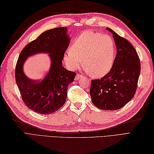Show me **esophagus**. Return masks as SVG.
<instances>
[{
    "label": "esophagus",
    "mask_w": 154,
    "mask_h": 154,
    "mask_svg": "<svg viewBox=\"0 0 154 154\" xmlns=\"http://www.w3.org/2000/svg\"><path fill=\"white\" fill-rule=\"evenodd\" d=\"M83 77V75L82 74H77L76 78H75V80H80L81 78Z\"/></svg>",
    "instance_id": "34e87169"
}]
</instances>
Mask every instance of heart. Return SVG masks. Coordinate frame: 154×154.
<instances>
[{
  "mask_svg": "<svg viewBox=\"0 0 154 154\" xmlns=\"http://www.w3.org/2000/svg\"><path fill=\"white\" fill-rule=\"evenodd\" d=\"M115 44L109 35L86 31L77 36L64 60L71 69L78 68L83 61L85 70L95 77L106 75L114 61Z\"/></svg>",
  "mask_w": 154,
  "mask_h": 154,
  "instance_id": "heart-1",
  "label": "heart"
}]
</instances>
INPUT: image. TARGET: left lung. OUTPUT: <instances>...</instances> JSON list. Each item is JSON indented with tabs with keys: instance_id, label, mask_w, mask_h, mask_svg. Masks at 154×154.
<instances>
[{
	"instance_id": "obj_1",
	"label": "left lung",
	"mask_w": 154,
	"mask_h": 154,
	"mask_svg": "<svg viewBox=\"0 0 154 154\" xmlns=\"http://www.w3.org/2000/svg\"><path fill=\"white\" fill-rule=\"evenodd\" d=\"M117 54L110 72L98 80H92L90 95L94 105L104 110L120 109L135 94L140 72V59L128 40L111 29Z\"/></svg>"
}]
</instances>
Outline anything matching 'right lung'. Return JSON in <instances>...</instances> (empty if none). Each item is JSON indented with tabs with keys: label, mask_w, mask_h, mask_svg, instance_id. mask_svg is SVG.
<instances>
[{
	"label": "right lung",
	"mask_w": 154,
	"mask_h": 154,
	"mask_svg": "<svg viewBox=\"0 0 154 154\" xmlns=\"http://www.w3.org/2000/svg\"><path fill=\"white\" fill-rule=\"evenodd\" d=\"M67 31L66 27L48 30L28 44L19 56L15 73L16 84L25 105L36 113L50 114L63 106L69 85L76 76V73L62 66L71 38ZM41 53L49 54L50 69L42 81L30 79L24 73V63L29 57Z\"/></svg>",
	"instance_id": "add662e5"
}]
</instances>
